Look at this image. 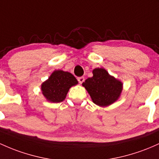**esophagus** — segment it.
<instances>
[{
	"label": "esophagus",
	"mask_w": 159,
	"mask_h": 159,
	"mask_svg": "<svg viewBox=\"0 0 159 159\" xmlns=\"http://www.w3.org/2000/svg\"><path fill=\"white\" fill-rule=\"evenodd\" d=\"M78 81L80 84H82L84 81V77H79V78H78Z\"/></svg>",
	"instance_id": "esophagus-1"
}]
</instances>
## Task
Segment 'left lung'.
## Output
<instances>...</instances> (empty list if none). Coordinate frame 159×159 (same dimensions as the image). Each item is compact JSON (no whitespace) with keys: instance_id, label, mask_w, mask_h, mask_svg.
<instances>
[{"instance_id":"8db88e82","label":"left lung","mask_w":159,"mask_h":159,"mask_svg":"<svg viewBox=\"0 0 159 159\" xmlns=\"http://www.w3.org/2000/svg\"><path fill=\"white\" fill-rule=\"evenodd\" d=\"M82 86L87 90L92 101L100 107L109 106L116 102L123 90V83L109 74L103 68H96L93 77L88 78Z\"/></svg>"}]
</instances>
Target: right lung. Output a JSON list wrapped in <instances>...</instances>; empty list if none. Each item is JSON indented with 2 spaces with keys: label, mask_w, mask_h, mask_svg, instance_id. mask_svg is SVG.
<instances>
[{
  "label": "right lung",
  "mask_w": 159,
  "mask_h": 159,
  "mask_svg": "<svg viewBox=\"0 0 159 159\" xmlns=\"http://www.w3.org/2000/svg\"><path fill=\"white\" fill-rule=\"evenodd\" d=\"M78 84L75 77L68 71L55 70L41 84L43 97L50 102H60L66 99L69 89Z\"/></svg>",
  "instance_id": "right-lung-1"
}]
</instances>
